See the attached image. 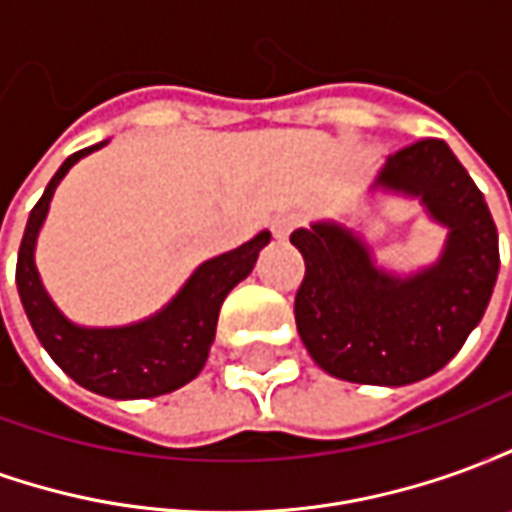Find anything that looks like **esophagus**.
<instances>
[{"instance_id":"esophagus-1","label":"esophagus","mask_w":512,"mask_h":512,"mask_svg":"<svg viewBox=\"0 0 512 512\" xmlns=\"http://www.w3.org/2000/svg\"><path fill=\"white\" fill-rule=\"evenodd\" d=\"M296 224H299V216H296V213H282V216H277L274 224H271V233H274L277 241H288V235L296 230Z\"/></svg>"}]
</instances>
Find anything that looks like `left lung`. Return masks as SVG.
Here are the masks:
<instances>
[{"label": "left lung", "instance_id": "obj_1", "mask_svg": "<svg viewBox=\"0 0 512 512\" xmlns=\"http://www.w3.org/2000/svg\"><path fill=\"white\" fill-rule=\"evenodd\" d=\"M373 189L417 197L447 241L433 266L395 277L337 222L290 235L304 257L296 329L315 365L354 384L406 386L461 351L494 293L499 235L483 191L444 139H419L386 158Z\"/></svg>", "mask_w": 512, "mask_h": 512}]
</instances>
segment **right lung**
I'll use <instances>...</instances> for the list:
<instances>
[{
  "label": "right lung",
  "mask_w": 512,
  "mask_h": 512,
  "mask_svg": "<svg viewBox=\"0 0 512 512\" xmlns=\"http://www.w3.org/2000/svg\"><path fill=\"white\" fill-rule=\"evenodd\" d=\"M104 145L106 139L65 158L57 175L49 180L38 205L29 213L16 263L18 296L40 345L79 386L115 400L167 395L200 376L216 337L222 301L241 279L252 274L257 255L271 241V233L263 230L233 252L205 260L186 279L178 296L145 321L115 326V329L76 326L54 307V301L40 282L35 268V241L49 213L54 189L60 186L65 172L79 158L90 156Z\"/></svg>",
  "instance_id": "add662e5"
}]
</instances>
